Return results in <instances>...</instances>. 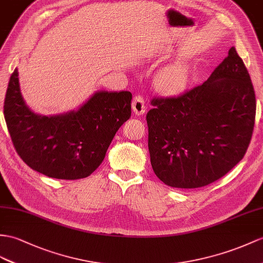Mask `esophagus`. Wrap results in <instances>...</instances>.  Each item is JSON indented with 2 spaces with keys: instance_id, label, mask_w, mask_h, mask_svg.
<instances>
[{
  "instance_id": "obj_1",
  "label": "esophagus",
  "mask_w": 263,
  "mask_h": 263,
  "mask_svg": "<svg viewBox=\"0 0 263 263\" xmlns=\"http://www.w3.org/2000/svg\"><path fill=\"white\" fill-rule=\"evenodd\" d=\"M132 107H133L134 112H135L136 115H143L145 112L146 106H145V101H144V98L142 97V96L138 95V96H136V97H134Z\"/></svg>"
}]
</instances>
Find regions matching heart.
Wrapping results in <instances>:
<instances>
[{
    "label": "heart",
    "instance_id": "1",
    "mask_svg": "<svg viewBox=\"0 0 263 263\" xmlns=\"http://www.w3.org/2000/svg\"><path fill=\"white\" fill-rule=\"evenodd\" d=\"M156 86L164 92L175 93L184 90L190 81V68L184 62H174L159 70Z\"/></svg>",
    "mask_w": 263,
    "mask_h": 263
}]
</instances>
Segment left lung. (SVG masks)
<instances>
[{
    "instance_id": "obj_1",
    "label": "left lung",
    "mask_w": 263,
    "mask_h": 263,
    "mask_svg": "<svg viewBox=\"0 0 263 263\" xmlns=\"http://www.w3.org/2000/svg\"><path fill=\"white\" fill-rule=\"evenodd\" d=\"M147 112L152 167L166 185L196 189L219 180L245 156L255 95L234 47L202 85L177 97L153 98Z\"/></svg>"
}]
</instances>
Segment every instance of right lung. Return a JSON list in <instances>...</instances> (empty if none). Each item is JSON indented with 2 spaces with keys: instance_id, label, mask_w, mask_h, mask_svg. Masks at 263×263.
I'll list each match as a JSON object with an SVG mask.
<instances>
[{
  "instance_id": "add662e5",
  "label": "right lung",
  "mask_w": 263,
  "mask_h": 263,
  "mask_svg": "<svg viewBox=\"0 0 263 263\" xmlns=\"http://www.w3.org/2000/svg\"><path fill=\"white\" fill-rule=\"evenodd\" d=\"M129 91H97L78 110L42 116L25 105L18 72L12 73L4 118L18 156L58 180L85 178L98 168L119 127L132 114Z\"/></svg>"
}]
</instances>
